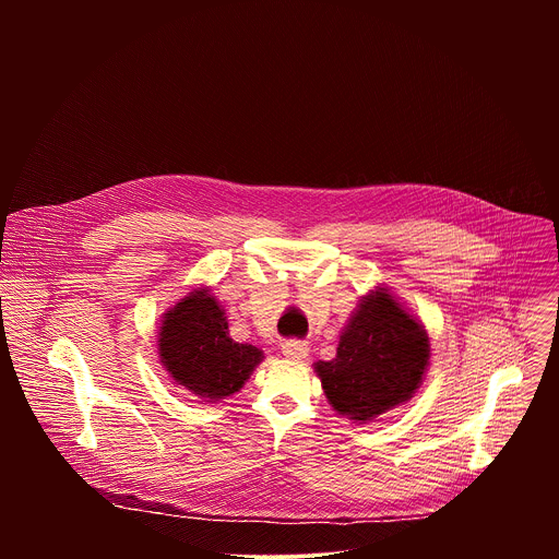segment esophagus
<instances>
[{
    "instance_id": "1",
    "label": "esophagus",
    "mask_w": 559,
    "mask_h": 559,
    "mask_svg": "<svg viewBox=\"0 0 559 559\" xmlns=\"http://www.w3.org/2000/svg\"><path fill=\"white\" fill-rule=\"evenodd\" d=\"M283 354L292 360H305L309 354V345L302 341H287L283 343Z\"/></svg>"
}]
</instances>
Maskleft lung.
<instances>
[{
  "mask_svg": "<svg viewBox=\"0 0 559 559\" xmlns=\"http://www.w3.org/2000/svg\"><path fill=\"white\" fill-rule=\"evenodd\" d=\"M429 336L386 289L362 298L341 334L336 358L313 365L330 405L373 420L416 393L429 365Z\"/></svg>",
  "mask_w": 559,
  "mask_h": 559,
  "instance_id": "left-lung-1",
  "label": "left lung"
}]
</instances>
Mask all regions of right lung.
Masks as SVG:
<instances>
[{
	"mask_svg": "<svg viewBox=\"0 0 559 559\" xmlns=\"http://www.w3.org/2000/svg\"><path fill=\"white\" fill-rule=\"evenodd\" d=\"M158 356L173 380L205 403L236 393L263 360L254 345L229 338L225 311L207 289L192 292L166 313Z\"/></svg>",
	"mask_w": 559,
	"mask_h": 559,
	"instance_id": "add662e5",
	"label": "right lung"
}]
</instances>
